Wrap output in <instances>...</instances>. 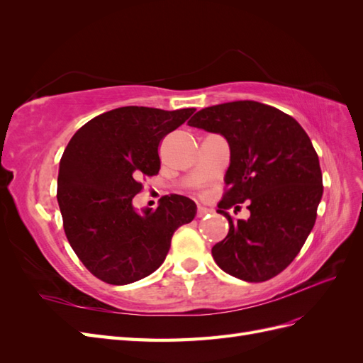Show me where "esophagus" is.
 Segmentation results:
<instances>
[{"label": "esophagus", "mask_w": 363, "mask_h": 363, "mask_svg": "<svg viewBox=\"0 0 363 363\" xmlns=\"http://www.w3.org/2000/svg\"><path fill=\"white\" fill-rule=\"evenodd\" d=\"M211 212H212V211H211V208H208V207L199 206V208H196V216H199V218H203V216L208 215Z\"/></svg>", "instance_id": "esophagus-1"}]
</instances>
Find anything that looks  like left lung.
<instances>
[{
	"instance_id": "left-lung-1",
	"label": "left lung",
	"mask_w": 363,
	"mask_h": 363,
	"mask_svg": "<svg viewBox=\"0 0 363 363\" xmlns=\"http://www.w3.org/2000/svg\"><path fill=\"white\" fill-rule=\"evenodd\" d=\"M188 125L224 136L230 148L228 191L216 211L230 228L212 248L216 265L244 281L277 276L312 232L323 196L320 160L309 136L292 116L248 100L201 108ZM244 201L250 216L230 217L226 208Z\"/></svg>"
}]
</instances>
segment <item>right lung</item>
Instances as JSON below:
<instances>
[{
	"label": "right lung",
	"instance_id": "obj_1",
	"mask_svg": "<svg viewBox=\"0 0 363 363\" xmlns=\"http://www.w3.org/2000/svg\"><path fill=\"white\" fill-rule=\"evenodd\" d=\"M195 108L127 106L95 116L69 140L59 164L57 201L69 245L95 277L128 284L155 272L171 238L191 223L196 204L162 196L156 211L133 206L140 175L160 169V140Z\"/></svg>",
	"mask_w": 363,
	"mask_h": 363
}]
</instances>
